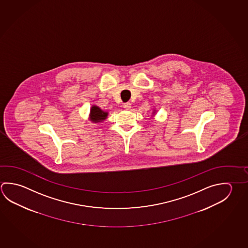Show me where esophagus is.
Instances as JSON below:
<instances>
[{
  "label": "esophagus",
  "instance_id": "obj_1",
  "mask_svg": "<svg viewBox=\"0 0 248 248\" xmlns=\"http://www.w3.org/2000/svg\"><path fill=\"white\" fill-rule=\"evenodd\" d=\"M123 107L126 109H130L131 108V104H130V102H127V103H124V105H123Z\"/></svg>",
  "mask_w": 248,
  "mask_h": 248
}]
</instances>
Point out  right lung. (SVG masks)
<instances>
[{
    "label": "right lung",
    "mask_w": 248,
    "mask_h": 248,
    "mask_svg": "<svg viewBox=\"0 0 248 248\" xmlns=\"http://www.w3.org/2000/svg\"><path fill=\"white\" fill-rule=\"evenodd\" d=\"M107 116H108V113L103 111L99 107L92 106V109H91V119H92V122H101V121L105 120V118H107Z\"/></svg>",
    "instance_id": "obj_1"
}]
</instances>
